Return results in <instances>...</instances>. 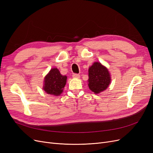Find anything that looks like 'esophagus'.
Returning a JSON list of instances; mask_svg holds the SVG:
<instances>
[{"label": "esophagus", "instance_id": "esophagus-1", "mask_svg": "<svg viewBox=\"0 0 153 153\" xmlns=\"http://www.w3.org/2000/svg\"><path fill=\"white\" fill-rule=\"evenodd\" d=\"M72 76L73 78H79L80 77L79 74H76V73H74Z\"/></svg>", "mask_w": 153, "mask_h": 153}]
</instances>
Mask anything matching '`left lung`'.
Returning <instances> with one entry per match:
<instances>
[{"label": "left lung", "instance_id": "1", "mask_svg": "<svg viewBox=\"0 0 153 153\" xmlns=\"http://www.w3.org/2000/svg\"><path fill=\"white\" fill-rule=\"evenodd\" d=\"M111 77L108 69L99 62H95L89 68L88 86L91 91L98 94L108 88Z\"/></svg>", "mask_w": 153, "mask_h": 153}]
</instances>
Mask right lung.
Wrapping results in <instances>:
<instances>
[{"instance_id": "add662e5", "label": "right lung", "mask_w": 153, "mask_h": 153, "mask_svg": "<svg viewBox=\"0 0 153 153\" xmlns=\"http://www.w3.org/2000/svg\"><path fill=\"white\" fill-rule=\"evenodd\" d=\"M66 80L67 76L62 75L57 68L51 69L45 77L43 90L48 94L59 96L66 85Z\"/></svg>"}]
</instances>
